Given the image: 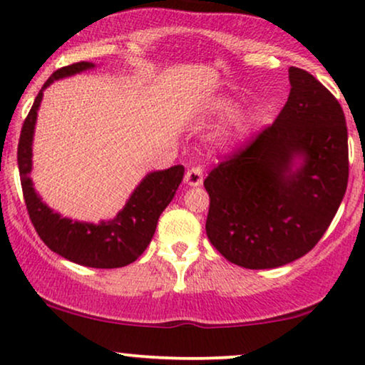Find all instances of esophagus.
Returning a JSON list of instances; mask_svg holds the SVG:
<instances>
[{
    "label": "esophagus",
    "mask_w": 365,
    "mask_h": 365,
    "mask_svg": "<svg viewBox=\"0 0 365 365\" xmlns=\"http://www.w3.org/2000/svg\"><path fill=\"white\" fill-rule=\"evenodd\" d=\"M185 183L190 187H199L202 183V168L200 166H192L185 173Z\"/></svg>",
    "instance_id": "obj_1"
}]
</instances>
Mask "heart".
Wrapping results in <instances>:
<instances>
[{
  "label": "heart",
  "instance_id": "obj_1",
  "mask_svg": "<svg viewBox=\"0 0 365 365\" xmlns=\"http://www.w3.org/2000/svg\"><path fill=\"white\" fill-rule=\"evenodd\" d=\"M217 111H220L223 116L235 115V113H237V104L233 103V101H221L220 103V108H217Z\"/></svg>",
  "mask_w": 365,
  "mask_h": 365
}]
</instances>
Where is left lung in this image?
Returning a JSON list of instances; mask_svg holds the SVG:
<instances>
[{
  "mask_svg": "<svg viewBox=\"0 0 365 365\" xmlns=\"http://www.w3.org/2000/svg\"><path fill=\"white\" fill-rule=\"evenodd\" d=\"M290 96L276 120L226 154L204 180L206 233L230 262L269 269L316 247L349 183V132L331 92L290 66ZM303 165L292 170V159Z\"/></svg>",
  "mask_w": 365,
  "mask_h": 365,
  "instance_id": "obj_1",
  "label": "left lung"
}]
</instances>
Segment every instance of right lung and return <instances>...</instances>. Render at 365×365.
<instances>
[{"mask_svg": "<svg viewBox=\"0 0 365 365\" xmlns=\"http://www.w3.org/2000/svg\"><path fill=\"white\" fill-rule=\"evenodd\" d=\"M92 66L94 65L87 61L73 63L58 68L46 81L22 125L16 159H19L25 206L41 240L53 252L81 266L113 269L137 261L139 255L148 249L150 238L156 232L159 216L171 202L178 185L182 183L183 166L177 165L168 170L149 173L133 190L123 211H120L115 220L108 223L104 221L101 225L78 223L68 217H61L46 206L36 194L29 177L32 170V137H34V125L43 99V91L58 78L68 77Z\"/></svg>", "mask_w": 365, "mask_h": 365, "instance_id": "add662e5", "label": "right lung"}]
</instances>
